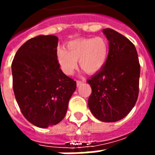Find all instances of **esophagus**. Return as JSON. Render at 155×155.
<instances>
[{"instance_id": "1", "label": "esophagus", "mask_w": 155, "mask_h": 155, "mask_svg": "<svg viewBox=\"0 0 155 155\" xmlns=\"http://www.w3.org/2000/svg\"><path fill=\"white\" fill-rule=\"evenodd\" d=\"M84 81H85L84 79V80H83L82 81H81V80H77V81H76V84H77V86H78V87H79V86H80V85L82 84L84 82Z\"/></svg>"}]
</instances>
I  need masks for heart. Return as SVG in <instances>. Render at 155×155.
Returning a JSON list of instances; mask_svg holds the SVG:
<instances>
[{
    "label": "heart",
    "instance_id": "heart-1",
    "mask_svg": "<svg viewBox=\"0 0 155 155\" xmlns=\"http://www.w3.org/2000/svg\"><path fill=\"white\" fill-rule=\"evenodd\" d=\"M108 56V42L102 37L77 38L67 43L65 50H59L57 59L61 70L68 75H72L77 68L92 74L99 71Z\"/></svg>",
    "mask_w": 155,
    "mask_h": 155
}]
</instances>
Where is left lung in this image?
<instances>
[{"mask_svg":"<svg viewBox=\"0 0 155 155\" xmlns=\"http://www.w3.org/2000/svg\"><path fill=\"white\" fill-rule=\"evenodd\" d=\"M108 56L102 69L87 80L92 87L88 107L104 122L124 118L134 107L139 89L140 64L134 45L115 30H103Z\"/></svg>","mask_w":155,"mask_h":155,"instance_id":"1","label":"left lung"}]
</instances>
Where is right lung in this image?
Instances as JSON below:
<instances>
[{
	"label": "right lung",
	"instance_id": "1",
	"mask_svg": "<svg viewBox=\"0 0 155 155\" xmlns=\"http://www.w3.org/2000/svg\"><path fill=\"white\" fill-rule=\"evenodd\" d=\"M58 38L40 35L25 42L12 63L14 96L31 124L47 128L65 117L76 82L62 71L57 59Z\"/></svg>",
	"mask_w": 155,
	"mask_h": 155
}]
</instances>
